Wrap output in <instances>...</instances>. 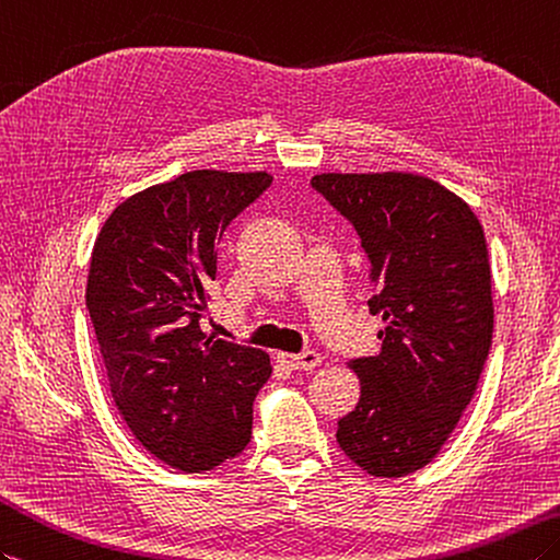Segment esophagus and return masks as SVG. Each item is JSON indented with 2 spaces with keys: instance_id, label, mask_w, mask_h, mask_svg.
Here are the masks:
<instances>
[{
  "instance_id": "34e87169",
  "label": "esophagus",
  "mask_w": 560,
  "mask_h": 560,
  "mask_svg": "<svg viewBox=\"0 0 560 560\" xmlns=\"http://www.w3.org/2000/svg\"><path fill=\"white\" fill-rule=\"evenodd\" d=\"M277 360L289 370H315L319 365V353L315 350H305V353H277Z\"/></svg>"
}]
</instances>
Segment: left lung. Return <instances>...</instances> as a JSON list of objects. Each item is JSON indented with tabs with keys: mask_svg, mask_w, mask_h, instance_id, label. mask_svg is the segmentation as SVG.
Wrapping results in <instances>:
<instances>
[{
	"mask_svg": "<svg viewBox=\"0 0 560 560\" xmlns=\"http://www.w3.org/2000/svg\"><path fill=\"white\" fill-rule=\"evenodd\" d=\"M370 257V312L382 353L350 360L358 406L339 420L341 451L374 477L432 463L470 402L491 348L493 301L485 229L463 198L406 174H317Z\"/></svg>",
	"mask_w": 560,
	"mask_h": 560,
	"instance_id": "left-lung-1",
	"label": "left lung"
}]
</instances>
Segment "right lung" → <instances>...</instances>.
I'll return each mask as SVG.
<instances>
[{
    "instance_id": "add662e5",
    "label": "right lung",
    "mask_w": 560,
    "mask_h": 560,
    "mask_svg": "<svg viewBox=\"0 0 560 560\" xmlns=\"http://www.w3.org/2000/svg\"><path fill=\"white\" fill-rule=\"evenodd\" d=\"M271 184L267 172L195 168L114 207L97 233L85 305L114 406L154 458L202 472L250 444L265 350L200 329L217 245Z\"/></svg>"
}]
</instances>
